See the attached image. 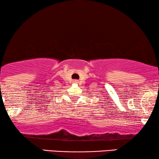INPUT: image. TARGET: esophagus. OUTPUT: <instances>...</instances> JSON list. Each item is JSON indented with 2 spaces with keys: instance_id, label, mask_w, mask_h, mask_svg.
Masks as SVG:
<instances>
[{
  "instance_id": "obj_1",
  "label": "esophagus",
  "mask_w": 159,
  "mask_h": 159,
  "mask_svg": "<svg viewBox=\"0 0 159 159\" xmlns=\"http://www.w3.org/2000/svg\"><path fill=\"white\" fill-rule=\"evenodd\" d=\"M75 82H77V80H75Z\"/></svg>"
}]
</instances>
